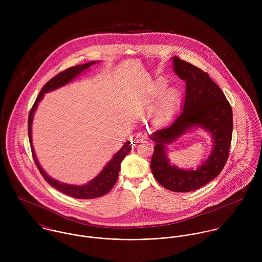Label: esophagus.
<instances>
[{
    "label": "esophagus",
    "instance_id": "obj_1",
    "mask_svg": "<svg viewBox=\"0 0 262 262\" xmlns=\"http://www.w3.org/2000/svg\"><path fill=\"white\" fill-rule=\"evenodd\" d=\"M133 138H134V142L135 143H139L143 139V135L141 133H137V134H135L133 136Z\"/></svg>",
    "mask_w": 262,
    "mask_h": 262
}]
</instances>
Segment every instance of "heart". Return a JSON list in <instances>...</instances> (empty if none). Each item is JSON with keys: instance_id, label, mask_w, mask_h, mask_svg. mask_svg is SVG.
<instances>
[{"instance_id": "1", "label": "heart", "mask_w": 262, "mask_h": 262, "mask_svg": "<svg viewBox=\"0 0 262 262\" xmlns=\"http://www.w3.org/2000/svg\"><path fill=\"white\" fill-rule=\"evenodd\" d=\"M167 82L162 78H158L145 88L135 99V105L143 107L159 98L149 111L150 120L155 125L166 122L177 111L181 103L180 92L173 88L165 90Z\"/></svg>"}]
</instances>
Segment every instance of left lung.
I'll return each mask as SVG.
<instances>
[{"label":"left lung","mask_w":262,"mask_h":262,"mask_svg":"<svg viewBox=\"0 0 262 262\" xmlns=\"http://www.w3.org/2000/svg\"><path fill=\"white\" fill-rule=\"evenodd\" d=\"M172 60L174 73L186 81V99L183 112L172 123L150 135L155 142L150 167L162 187L187 192L204 187L224 168L232 140L233 113L224 93L207 73L178 56ZM194 125L210 132L213 138L210 156L195 171L171 166L166 156V144Z\"/></svg>","instance_id":"8db88e82"}]
</instances>
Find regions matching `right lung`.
<instances>
[{"label": "right lung", "mask_w": 262, "mask_h": 262, "mask_svg": "<svg viewBox=\"0 0 262 262\" xmlns=\"http://www.w3.org/2000/svg\"><path fill=\"white\" fill-rule=\"evenodd\" d=\"M95 63H97V61H92V62H88V63H84V64L70 68V69L59 73L58 75H55L50 80H48L43 85L42 90L40 91L37 99H36L34 105L32 106L30 113H29V117H28V135H29V141H30V146H31V151H32V156H33L35 164H36L40 173L44 178V180L51 187H55L56 189L63 192L64 194H68V195L73 196L75 199H84V200L102 196V195L106 194L107 192H109L112 189V187H114V185L117 182L118 176H119L121 162L124 159V157L130 152L132 144L129 141H127L123 145V147L113 156L112 159L107 163V165L104 167V169L94 180H92L86 185H83V186L68 185V184H63V183H60L56 180L51 179L40 166L37 158H36V154H35L34 149H33V145H32V136H31V133H32L31 130L32 129H31V127H32V120H33L34 112L37 108L38 103L41 101L44 94L48 93V92H51L53 90H56V89L67 84V83H69L70 81H72L75 78V76L80 75L83 71L88 70L91 66H93Z\"/></svg>", "instance_id": "obj_1"}]
</instances>
